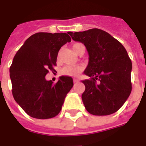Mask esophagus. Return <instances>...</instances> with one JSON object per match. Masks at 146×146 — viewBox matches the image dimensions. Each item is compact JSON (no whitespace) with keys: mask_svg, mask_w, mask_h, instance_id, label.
<instances>
[{"mask_svg":"<svg viewBox=\"0 0 146 146\" xmlns=\"http://www.w3.org/2000/svg\"><path fill=\"white\" fill-rule=\"evenodd\" d=\"M73 82L74 83H77V82H79V80L77 79H73Z\"/></svg>","mask_w":146,"mask_h":146,"instance_id":"esophagus-1","label":"esophagus"}]
</instances>
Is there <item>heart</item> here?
<instances>
[{
    "label": "heart",
    "mask_w": 146,
    "mask_h": 146,
    "mask_svg": "<svg viewBox=\"0 0 146 146\" xmlns=\"http://www.w3.org/2000/svg\"><path fill=\"white\" fill-rule=\"evenodd\" d=\"M84 46L82 43H79V42H77L73 46V49L74 51V52L76 54H78L79 52V48ZM60 57V53H58V58ZM82 68L79 66H77V67H71V66H67V67H64L62 69L61 73L64 75L66 76H77L80 72L82 71Z\"/></svg>",
    "instance_id": "obj_1"
}]
</instances>
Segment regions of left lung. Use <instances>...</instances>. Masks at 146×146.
Segmentation results:
<instances>
[{"label":"left lung","mask_w":146,"mask_h":146,"mask_svg":"<svg viewBox=\"0 0 146 146\" xmlns=\"http://www.w3.org/2000/svg\"><path fill=\"white\" fill-rule=\"evenodd\" d=\"M73 40L85 46L89 61L84 73L90 79L82 99L88 112L108 115L117 112L131 94L132 63L126 49L107 32L98 28L68 32Z\"/></svg>","instance_id":"1"}]
</instances>
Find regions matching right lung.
<instances>
[{
    "label": "right lung",
    "mask_w": 146,
    "mask_h": 146,
    "mask_svg": "<svg viewBox=\"0 0 146 146\" xmlns=\"http://www.w3.org/2000/svg\"><path fill=\"white\" fill-rule=\"evenodd\" d=\"M71 41L66 33L33 34L18 50L9 68L12 93L15 102L31 117L53 118L61 110L73 86L70 76H60L53 84L47 81L48 70H54L61 46Z\"/></svg>",
    "instance_id": "add662e5"
}]
</instances>
